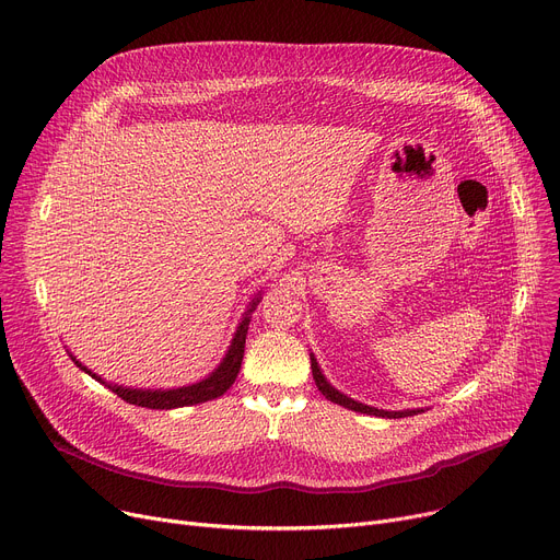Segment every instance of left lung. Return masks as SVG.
I'll return each instance as SVG.
<instances>
[{
  "instance_id": "obj_1",
  "label": "left lung",
  "mask_w": 560,
  "mask_h": 560,
  "mask_svg": "<svg viewBox=\"0 0 560 560\" xmlns=\"http://www.w3.org/2000/svg\"><path fill=\"white\" fill-rule=\"evenodd\" d=\"M311 369H313V378H315V385L317 389L330 400V402H338L347 409H353V412H360V415H374V417H383V419H402V417H412V415H419V412H425L423 407L419 409H400V412H389V409H378V407H371V405H364V402H358L353 398H349L347 394H342L340 389H335L326 376L322 374V369L317 364V358L311 353Z\"/></svg>"
}]
</instances>
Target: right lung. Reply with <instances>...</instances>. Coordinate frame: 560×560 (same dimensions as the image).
<instances>
[{
  "mask_svg": "<svg viewBox=\"0 0 560 560\" xmlns=\"http://www.w3.org/2000/svg\"><path fill=\"white\" fill-rule=\"evenodd\" d=\"M258 302H260V292L254 294V300L249 302L247 311L243 313V319L236 326V332H234L232 345H230L225 358L220 360V364L211 371L209 376H205L202 381H198L194 385H184V387H175V389H137V387L112 385V383H105L98 374H94L92 369L81 364L77 360V355H71L69 351L67 353L73 360V364L81 366V371H85L88 376H92L94 381L103 383L107 389H112V392H115L117 396H121L130 405H139V407H148V409H175V407L207 402V400H213V398L222 396L234 385L238 371H241L243 353H245V338H247L249 319H252V313L256 311Z\"/></svg>",
  "mask_w": 560,
  "mask_h": 560,
  "instance_id": "obj_1",
  "label": "right lung"
}]
</instances>
